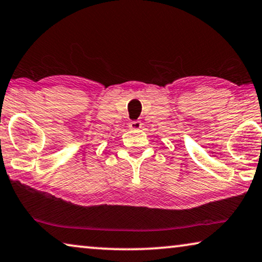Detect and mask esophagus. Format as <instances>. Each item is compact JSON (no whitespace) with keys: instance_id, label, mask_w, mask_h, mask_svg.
Instances as JSON below:
<instances>
[{"instance_id":"esophagus-1","label":"esophagus","mask_w":262,"mask_h":262,"mask_svg":"<svg viewBox=\"0 0 262 262\" xmlns=\"http://www.w3.org/2000/svg\"><path fill=\"white\" fill-rule=\"evenodd\" d=\"M128 127H130L131 130H139V128H142V122H139V120H134V122L128 124Z\"/></svg>"}]
</instances>
